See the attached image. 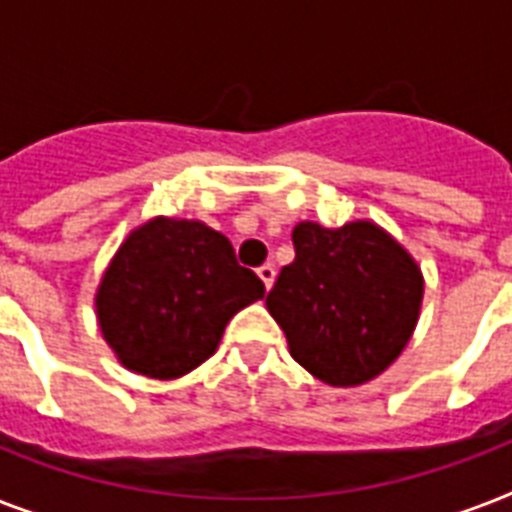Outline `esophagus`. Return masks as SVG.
Segmentation results:
<instances>
[{"label": "esophagus", "mask_w": 512, "mask_h": 512, "mask_svg": "<svg viewBox=\"0 0 512 512\" xmlns=\"http://www.w3.org/2000/svg\"><path fill=\"white\" fill-rule=\"evenodd\" d=\"M257 276L263 279L265 289H271V287H273V281H276V268H273L271 263L260 265V268H257Z\"/></svg>", "instance_id": "34e87169"}]
</instances>
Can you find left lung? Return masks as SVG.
<instances>
[{
	"label": "left lung",
	"instance_id": "left-lung-1",
	"mask_svg": "<svg viewBox=\"0 0 512 512\" xmlns=\"http://www.w3.org/2000/svg\"><path fill=\"white\" fill-rule=\"evenodd\" d=\"M292 241L295 260L265 297L289 353L335 388L369 382L396 361L417 327L420 265L369 220L342 228L305 220Z\"/></svg>",
	"mask_w": 512,
	"mask_h": 512
}]
</instances>
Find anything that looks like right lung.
Returning a JSON list of instances; mask_svg holds the SVG:
<instances>
[{
    "label": "right lung",
    "mask_w": 512,
    "mask_h": 512,
    "mask_svg": "<svg viewBox=\"0 0 512 512\" xmlns=\"http://www.w3.org/2000/svg\"><path fill=\"white\" fill-rule=\"evenodd\" d=\"M265 295L231 241L199 220L154 217L124 239L95 295L100 332L130 372L175 380L204 364L225 324Z\"/></svg>",
    "instance_id": "right-lung-1"
}]
</instances>
